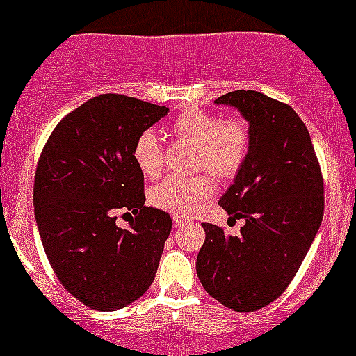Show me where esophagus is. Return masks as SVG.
I'll return each mask as SVG.
<instances>
[{"instance_id": "1", "label": "esophagus", "mask_w": 356, "mask_h": 356, "mask_svg": "<svg viewBox=\"0 0 356 356\" xmlns=\"http://www.w3.org/2000/svg\"><path fill=\"white\" fill-rule=\"evenodd\" d=\"M184 222V219H182V217H179V216H174V226L177 227V226H181V224Z\"/></svg>"}]
</instances>
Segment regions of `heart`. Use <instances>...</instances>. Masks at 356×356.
Returning <instances> with one entry per match:
<instances>
[{"mask_svg": "<svg viewBox=\"0 0 356 356\" xmlns=\"http://www.w3.org/2000/svg\"><path fill=\"white\" fill-rule=\"evenodd\" d=\"M174 139L195 146L193 168L209 170L219 179H231L241 170L250 151V132L241 118H220L213 113L188 109L168 127ZM132 158L146 177H156L163 165V153L153 132H144L134 144ZM213 182L209 175L189 179L168 177L156 186L151 200L160 209L177 216L196 212L212 196Z\"/></svg>", "mask_w": 356, "mask_h": 356, "instance_id": "obj_1", "label": "heart"}]
</instances>
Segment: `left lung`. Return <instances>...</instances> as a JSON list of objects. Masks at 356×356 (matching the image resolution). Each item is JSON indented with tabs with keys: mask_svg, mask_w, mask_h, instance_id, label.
I'll list each match as a JSON object with an SVG mask.
<instances>
[{
	"mask_svg": "<svg viewBox=\"0 0 356 356\" xmlns=\"http://www.w3.org/2000/svg\"><path fill=\"white\" fill-rule=\"evenodd\" d=\"M248 123L250 151L219 205L243 219L240 236L203 222L196 273L207 294L234 312L273 302L298 273L323 217V181L298 113L261 92L216 99Z\"/></svg>",
	"mask_w": 356,
	"mask_h": 356,
	"instance_id": "left-lung-1",
	"label": "left lung"
}]
</instances>
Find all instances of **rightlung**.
<instances>
[{"mask_svg":"<svg viewBox=\"0 0 356 356\" xmlns=\"http://www.w3.org/2000/svg\"><path fill=\"white\" fill-rule=\"evenodd\" d=\"M167 113L99 95L62 118L41 153L33 202L44 254L69 294L97 312L137 301L156 275L172 219L146 205L132 151ZM122 208L136 213L129 230L115 226Z\"/></svg>","mask_w":356,"mask_h":356,"instance_id":"1","label":"right lung"}]
</instances>
